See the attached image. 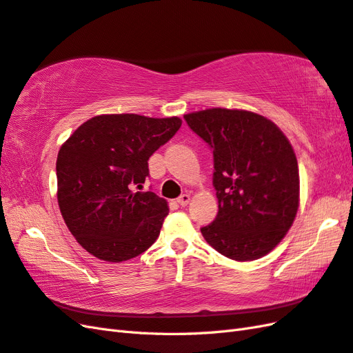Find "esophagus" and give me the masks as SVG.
<instances>
[{
	"instance_id": "1",
	"label": "esophagus",
	"mask_w": 353,
	"mask_h": 353,
	"mask_svg": "<svg viewBox=\"0 0 353 353\" xmlns=\"http://www.w3.org/2000/svg\"><path fill=\"white\" fill-rule=\"evenodd\" d=\"M176 202H178V205L179 206H187L188 205V202H190V194H181L178 199H176Z\"/></svg>"
}]
</instances>
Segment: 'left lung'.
I'll return each instance as SVG.
<instances>
[{
    "instance_id": "left-lung-1",
    "label": "left lung",
    "mask_w": 353,
    "mask_h": 353,
    "mask_svg": "<svg viewBox=\"0 0 353 353\" xmlns=\"http://www.w3.org/2000/svg\"><path fill=\"white\" fill-rule=\"evenodd\" d=\"M184 119L214 154L218 214L200 228L205 241L236 261L269 254L299 209V165L290 141L251 111L212 108Z\"/></svg>"
}]
</instances>
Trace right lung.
<instances>
[{
	"instance_id": "right-lung-1",
	"label": "right lung",
	"mask_w": 353,
	"mask_h": 353,
	"mask_svg": "<svg viewBox=\"0 0 353 353\" xmlns=\"http://www.w3.org/2000/svg\"><path fill=\"white\" fill-rule=\"evenodd\" d=\"M181 119L97 116L75 130L56 160L58 202L66 227L99 260L133 259L156 242L168 202L141 192L148 159L172 138Z\"/></svg>"
}]
</instances>
